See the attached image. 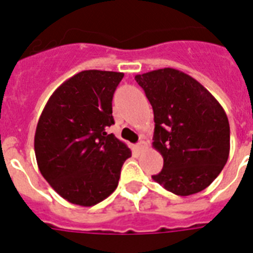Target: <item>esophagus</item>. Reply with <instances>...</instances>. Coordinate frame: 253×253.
<instances>
[{
	"label": "esophagus",
	"mask_w": 253,
	"mask_h": 253,
	"mask_svg": "<svg viewBox=\"0 0 253 253\" xmlns=\"http://www.w3.org/2000/svg\"><path fill=\"white\" fill-rule=\"evenodd\" d=\"M144 146H146V142H144V140H140V142L137 144V148L139 149V151H142V149L144 148Z\"/></svg>",
	"instance_id": "obj_1"
}]
</instances>
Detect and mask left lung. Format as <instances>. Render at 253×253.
I'll list each match as a JSON object with an SVG mask.
<instances>
[{
	"label": "left lung",
	"instance_id": "obj_1",
	"mask_svg": "<svg viewBox=\"0 0 253 253\" xmlns=\"http://www.w3.org/2000/svg\"><path fill=\"white\" fill-rule=\"evenodd\" d=\"M153 109V148L163 157L156 182L180 196L207 189L228 161L231 131L222 105L175 68L135 76Z\"/></svg>",
	"mask_w": 253,
	"mask_h": 253
}]
</instances>
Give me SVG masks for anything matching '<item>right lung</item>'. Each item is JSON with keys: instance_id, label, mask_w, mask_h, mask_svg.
Segmentation results:
<instances>
[{"instance_id": "add662e5", "label": "right lung", "mask_w": 253, "mask_h": 253, "mask_svg": "<svg viewBox=\"0 0 253 253\" xmlns=\"http://www.w3.org/2000/svg\"><path fill=\"white\" fill-rule=\"evenodd\" d=\"M122 72L82 71L58 87L40 115L34 138L40 173L67 202L92 207L118 186L131 151L106 128Z\"/></svg>"}]
</instances>
